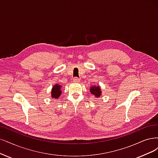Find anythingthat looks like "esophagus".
I'll return each instance as SVG.
<instances>
[{
	"label": "esophagus",
	"instance_id": "obj_1",
	"mask_svg": "<svg viewBox=\"0 0 158 158\" xmlns=\"http://www.w3.org/2000/svg\"><path fill=\"white\" fill-rule=\"evenodd\" d=\"M79 77H74V78H73V82H79Z\"/></svg>",
	"mask_w": 158,
	"mask_h": 158
}]
</instances>
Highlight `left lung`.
I'll use <instances>...</instances> for the list:
<instances>
[{
	"mask_svg": "<svg viewBox=\"0 0 158 158\" xmlns=\"http://www.w3.org/2000/svg\"><path fill=\"white\" fill-rule=\"evenodd\" d=\"M90 93L95 95L96 97H99L101 95V90L99 86H92L90 89Z\"/></svg>",
	"mask_w": 158,
	"mask_h": 158,
	"instance_id": "obj_1",
	"label": "left lung"
}]
</instances>
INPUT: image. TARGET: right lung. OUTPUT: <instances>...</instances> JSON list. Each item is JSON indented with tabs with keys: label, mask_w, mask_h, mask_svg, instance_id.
Instances as JSON below:
<instances>
[{
	"label": "right lung",
	"mask_w": 158,
	"mask_h": 158,
	"mask_svg": "<svg viewBox=\"0 0 158 158\" xmlns=\"http://www.w3.org/2000/svg\"><path fill=\"white\" fill-rule=\"evenodd\" d=\"M60 90H61V86L58 85H55L52 89L51 97L52 98H58L61 94L62 91Z\"/></svg>",
	"instance_id": "obj_1"
}]
</instances>
